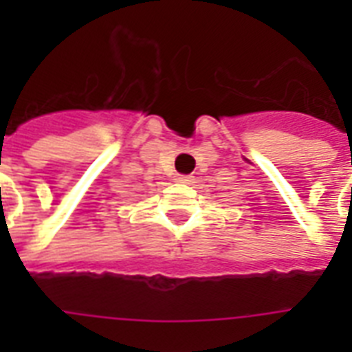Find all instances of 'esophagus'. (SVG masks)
<instances>
[{
	"instance_id": "esophagus-1",
	"label": "esophagus",
	"mask_w": 352,
	"mask_h": 352,
	"mask_svg": "<svg viewBox=\"0 0 352 352\" xmlns=\"http://www.w3.org/2000/svg\"><path fill=\"white\" fill-rule=\"evenodd\" d=\"M175 181H179V182H192L193 179H192V175H177Z\"/></svg>"
}]
</instances>
